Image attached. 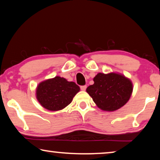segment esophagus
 <instances>
[{
    "label": "esophagus",
    "instance_id": "obj_1",
    "mask_svg": "<svg viewBox=\"0 0 160 160\" xmlns=\"http://www.w3.org/2000/svg\"><path fill=\"white\" fill-rule=\"evenodd\" d=\"M86 88H87L86 85H82V86L80 87V89L81 90H82V91H85V90H86Z\"/></svg>",
    "mask_w": 160,
    "mask_h": 160
}]
</instances>
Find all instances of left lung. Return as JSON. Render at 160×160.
<instances>
[{"label": "left lung", "mask_w": 160, "mask_h": 160, "mask_svg": "<svg viewBox=\"0 0 160 160\" xmlns=\"http://www.w3.org/2000/svg\"><path fill=\"white\" fill-rule=\"evenodd\" d=\"M93 81L94 84L88 86L86 92L102 111L111 112L118 110L132 96L133 83L122 74L99 72Z\"/></svg>", "instance_id": "1"}]
</instances>
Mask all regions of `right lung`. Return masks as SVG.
<instances>
[{
    "label": "right lung",
    "mask_w": 160,
    "mask_h": 160,
    "mask_svg": "<svg viewBox=\"0 0 160 160\" xmlns=\"http://www.w3.org/2000/svg\"><path fill=\"white\" fill-rule=\"evenodd\" d=\"M80 90L75 82L56 76L39 83L36 88V98L47 110L60 111L72 102Z\"/></svg>",
    "instance_id": "add662e5"
}]
</instances>
